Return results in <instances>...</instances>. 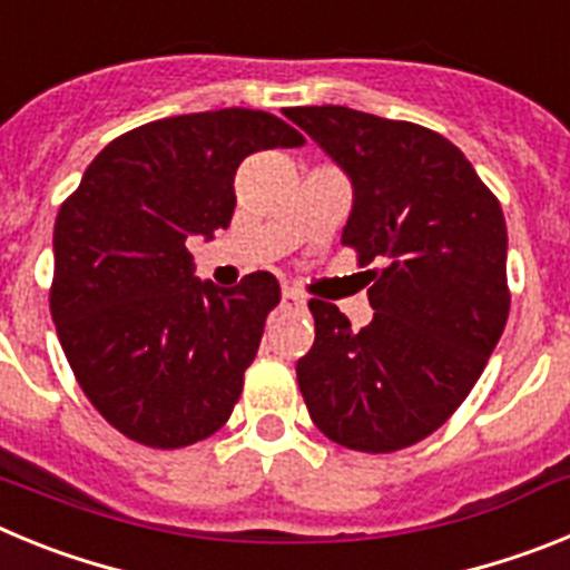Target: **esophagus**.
Instances as JSON below:
<instances>
[{
    "label": "esophagus",
    "mask_w": 570,
    "mask_h": 570,
    "mask_svg": "<svg viewBox=\"0 0 570 570\" xmlns=\"http://www.w3.org/2000/svg\"><path fill=\"white\" fill-rule=\"evenodd\" d=\"M305 296L299 294V291L294 288H285L282 291V308H288V311H305Z\"/></svg>",
    "instance_id": "esophagus-1"
}]
</instances>
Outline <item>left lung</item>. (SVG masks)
Returning <instances> with one entry per match:
<instances>
[{
    "label": "left lung",
    "mask_w": 570,
    "mask_h": 570,
    "mask_svg": "<svg viewBox=\"0 0 570 570\" xmlns=\"http://www.w3.org/2000/svg\"><path fill=\"white\" fill-rule=\"evenodd\" d=\"M354 188L342 245L374 285L362 331L311 299L316 340L296 362L314 425L365 454H391L454 414L508 320V230L497 196L456 145L414 122L342 105L285 110Z\"/></svg>",
    "instance_id": "obj_1"
}]
</instances>
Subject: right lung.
<instances>
[{
    "mask_svg": "<svg viewBox=\"0 0 570 570\" xmlns=\"http://www.w3.org/2000/svg\"><path fill=\"white\" fill-rule=\"evenodd\" d=\"M299 145L265 110L170 116L114 139L59 208L50 316L85 396L128 440L185 448L228 422L279 282L256 271L216 288L185 242L228 228L245 156Z\"/></svg>",
    "mask_w": 570,
    "mask_h": 570,
    "instance_id": "right-lung-1",
    "label": "right lung"
}]
</instances>
